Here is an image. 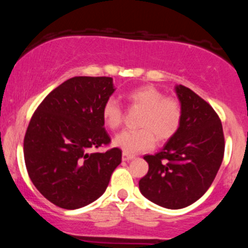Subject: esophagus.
Returning a JSON list of instances; mask_svg holds the SVG:
<instances>
[{"label": "esophagus", "instance_id": "1", "mask_svg": "<svg viewBox=\"0 0 248 248\" xmlns=\"http://www.w3.org/2000/svg\"><path fill=\"white\" fill-rule=\"evenodd\" d=\"M133 158H135V156L134 155H129V154H126V153L122 154V161H130L133 160Z\"/></svg>", "mask_w": 248, "mask_h": 248}]
</instances>
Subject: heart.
Segmentation results:
<instances>
[{"label":"heart","mask_w":248,"mask_h":248,"mask_svg":"<svg viewBox=\"0 0 248 248\" xmlns=\"http://www.w3.org/2000/svg\"><path fill=\"white\" fill-rule=\"evenodd\" d=\"M132 106L143 108L139 126L141 129L124 130L113 140V144L126 154H138L153 149L156 138L166 142L177 133L182 121L181 104L173 96L164 93L153 85L136 87L127 93ZM102 119L110 129H116L124 120V112L118 100L109 98L102 106Z\"/></svg>","instance_id":"obj_1"}]
</instances>
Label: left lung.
Segmentation results:
<instances>
[{"label": "left lung", "mask_w": 248, "mask_h": 248, "mask_svg": "<svg viewBox=\"0 0 248 248\" xmlns=\"http://www.w3.org/2000/svg\"><path fill=\"white\" fill-rule=\"evenodd\" d=\"M182 108L177 133L155 155H146L142 195L166 209H183L211 186L224 157L223 126L205 100L183 85L175 87Z\"/></svg>", "instance_id": "8db88e82"}]
</instances>
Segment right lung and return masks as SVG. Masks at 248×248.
I'll use <instances>...</instances> for the list:
<instances>
[{"instance_id":"obj_1","label":"right lung","mask_w":248,"mask_h":248,"mask_svg":"<svg viewBox=\"0 0 248 248\" xmlns=\"http://www.w3.org/2000/svg\"><path fill=\"white\" fill-rule=\"evenodd\" d=\"M109 77H75L55 88L31 118L24 161L31 182L47 201L66 210L93 203L106 191L122 153H91L110 138L102 106L114 93Z\"/></svg>"}]
</instances>
